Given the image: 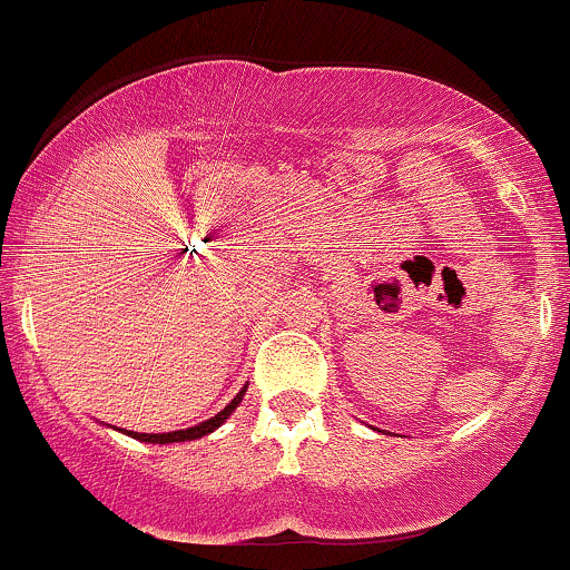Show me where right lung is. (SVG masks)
<instances>
[{
    "mask_svg": "<svg viewBox=\"0 0 570 570\" xmlns=\"http://www.w3.org/2000/svg\"><path fill=\"white\" fill-rule=\"evenodd\" d=\"M243 394H245V389H243V392H239L237 396H234V400L228 402V405L223 407V411L217 413V416L206 419V422H200L198 428L176 430V433H163V435H151V433H129V435H131V439H137V441H148V444H174V441H193V439H200V435H206V433H212V430H217L223 422H226L228 416H232L234 407H237L239 402H243Z\"/></svg>",
    "mask_w": 570,
    "mask_h": 570,
    "instance_id": "1",
    "label": "right lung"
}]
</instances>
